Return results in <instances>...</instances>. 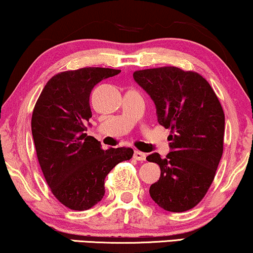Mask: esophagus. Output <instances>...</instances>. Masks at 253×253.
Returning a JSON list of instances; mask_svg holds the SVG:
<instances>
[{"instance_id":"esophagus-1","label":"esophagus","mask_w":253,"mask_h":253,"mask_svg":"<svg viewBox=\"0 0 253 253\" xmlns=\"http://www.w3.org/2000/svg\"><path fill=\"white\" fill-rule=\"evenodd\" d=\"M133 158H134L135 160L145 161L146 160V154L142 153V152H140V151H135L134 154H133Z\"/></svg>"}]
</instances>
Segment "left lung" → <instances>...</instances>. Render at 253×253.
<instances>
[{"mask_svg":"<svg viewBox=\"0 0 253 253\" xmlns=\"http://www.w3.org/2000/svg\"><path fill=\"white\" fill-rule=\"evenodd\" d=\"M133 78L156 103L159 124L172 133L165 159L159 153L146 158L161 171L151 198L166 211H188L208 193L223 156V107L196 72L169 66L136 71Z\"/></svg>","mask_w":253,"mask_h":253,"instance_id":"left-lung-1","label":"left lung"}]
</instances>
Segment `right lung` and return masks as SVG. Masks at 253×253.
I'll return each instance as SVG.
<instances>
[{
  "mask_svg": "<svg viewBox=\"0 0 253 253\" xmlns=\"http://www.w3.org/2000/svg\"><path fill=\"white\" fill-rule=\"evenodd\" d=\"M120 72L101 67L61 72L47 82L33 111V139L45 181L54 197L74 211L99 203L106 175L133 157L129 147L102 150L86 133L92 118L90 92L103 79Z\"/></svg>",
  "mask_w": 253,
  "mask_h": 253,
  "instance_id": "add662e5",
  "label": "right lung"
}]
</instances>
